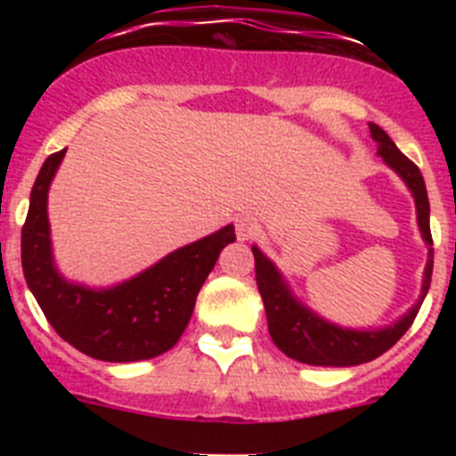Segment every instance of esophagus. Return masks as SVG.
I'll use <instances>...</instances> for the list:
<instances>
[{"label":"esophagus","mask_w":456,"mask_h":456,"mask_svg":"<svg viewBox=\"0 0 456 456\" xmlns=\"http://www.w3.org/2000/svg\"><path fill=\"white\" fill-rule=\"evenodd\" d=\"M235 225H237V237H240L241 241L253 240V237L257 235V231H260V225H257V221L253 219V216H240Z\"/></svg>","instance_id":"1"}]
</instances>
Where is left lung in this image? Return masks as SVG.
<instances>
[{"label":"left lung","instance_id":"left-lung-1","mask_svg":"<svg viewBox=\"0 0 456 456\" xmlns=\"http://www.w3.org/2000/svg\"><path fill=\"white\" fill-rule=\"evenodd\" d=\"M370 134L377 141V152L384 157V162L393 168L397 175L411 189L416 199L418 225H420L422 240L429 247V260L422 278V294L418 304L406 313L402 320L395 324L379 329V331H354V329H342L322 320L313 310L301 305L289 292L288 283L283 281L281 272L273 267V263L257 247H253L256 257V281L260 297H263L265 313H267L269 336L285 356L308 365H324V368H349V365H361L374 361L384 352H388L395 342L400 340L409 326L416 320L418 310L427 297V289L432 283L434 269V248H432V231H429V199H427V187L422 180V173L409 157L402 155L400 148L395 146L393 139L386 134L379 125L370 123Z\"/></svg>","mask_w":456,"mask_h":456}]
</instances>
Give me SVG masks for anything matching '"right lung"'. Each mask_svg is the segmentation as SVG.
I'll use <instances>...</instances> for the list:
<instances>
[{"mask_svg": "<svg viewBox=\"0 0 456 456\" xmlns=\"http://www.w3.org/2000/svg\"><path fill=\"white\" fill-rule=\"evenodd\" d=\"M63 155L66 151L54 152L40 167L22 225V272L31 294L54 331L86 356L132 363L168 352L187 329L219 253L235 241V228L225 225L168 253L114 288L68 283L54 267L47 221V191Z\"/></svg>", "mask_w": 456, "mask_h": 456, "instance_id": "obj_1", "label": "right lung"}]
</instances>
